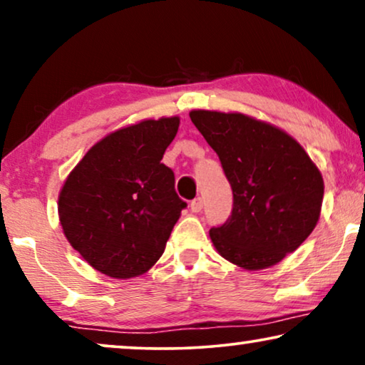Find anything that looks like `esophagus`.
<instances>
[{
	"label": "esophagus",
	"instance_id": "34e87169",
	"mask_svg": "<svg viewBox=\"0 0 365 365\" xmlns=\"http://www.w3.org/2000/svg\"><path fill=\"white\" fill-rule=\"evenodd\" d=\"M191 211L192 212H201L202 211V199L196 197L191 201Z\"/></svg>",
	"mask_w": 365,
	"mask_h": 365
}]
</instances>
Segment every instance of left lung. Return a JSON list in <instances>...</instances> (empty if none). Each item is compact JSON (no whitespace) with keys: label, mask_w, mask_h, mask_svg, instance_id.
Here are the masks:
<instances>
[{"label":"left lung","mask_w":365,"mask_h":365,"mask_svg":"<svg viewBox=\"0 0 365 365\" xmlns=\"http://www.w3.org/2000/svg\"><path fill=\"white\" fill-rule=\"evenodd\" d=\"M232 189L227 221L211 227L217 252L249 271L296 251L321 214L322 176L296 139L239 113L191 111Z\"/></svg>","instance_id":"left-lung-1"}]
</instances>
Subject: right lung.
Returning <instances> with one entry per match:
<instances>
[{
	"mask_svg": "<svg viewBox=\"0 0 365 365\" xmlns=\"http://www.w3.org/2000/svg\"><path fill=\"white\" fill-rule=\"evenodd\" d=\"M179 118L141 121L89 149L59 194V221L69 244L109 277L141 276L163 256L187 204L161 163Z\"/></svg>",
	"mask_w": 365,
	"mask_h": 365,
	"instance_id": "right-lung-1",
	"label": "right lung"
}]
</instances>
